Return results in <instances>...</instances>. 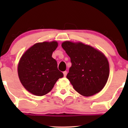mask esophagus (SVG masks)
I'll return each mask as SVG.
<instances>
[{
    "instance_id": "1",
    "label": "esophagus",
    "mask_w": 128,
    "mask_h": 128,
    "mask_svg": "<svg viewBox=\"0 0 128 128\" xmlns=\"http://www.w3.org/2000/svg\"><path fill=\"white\" fill-rule=\"evenodd\" d=\"M63 74H64V77H66V75H67V72H66V71L64 72H63Z\"/></svg>"
}]
</instances>
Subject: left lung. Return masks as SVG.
I'll return each instance as SVG.
<instances>
[{
  "label": "left lung",
  "instance_id": "8db88e82",
  "mask_svg": "<svg viewBox=\"0 0 128 128\" xmlns=\"http://www.w3.org/2000/svg\"><path fill=\"white\" fill-rule=\"evenodd\" d=\"M61 45L70 58L72 66L66 78L74 90L85 97L101 92L110 75L109 62L106 55L81 42L66 41Z\"/></svg>",
  "mask_w": 128,
  "mask_h": 128
}]
</instances>
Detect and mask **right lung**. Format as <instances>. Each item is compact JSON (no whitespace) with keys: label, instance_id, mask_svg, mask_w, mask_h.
Wrapping results in <instances>:
<instances>
[{"label":"right lung","instance_id":"right-lung-1","mask_svg":"<svg viewBox=\"0 0 128 128\" xmlns=\"http://www.w3.org/2000/svg\"><path fill=\"white\" fill-rule=\"evenodd\" d=\"M57 41H44L29 48L19 60L17 72L23 87L30 93L44 96L50 92L59 78L64 76L52 57Z\"/></svg>","mask_w":128,"mask_h":128}]
</instances>
